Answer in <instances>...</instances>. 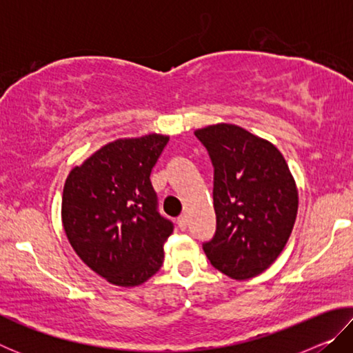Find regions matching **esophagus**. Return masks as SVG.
<instances>
[{
	"instance_id": "esophagus-1",
	"label": "esophagus",
	"mask_w": 353,
	"mask_h": 353,
	"mask_svg": "<svg viewBox=\"0 0 353 353\" xmlns=\"http://www.w3.org/2000/svg\"><path fill=\"white\" fill-rule=\"evenodd\" d=\"M177 225H179V229H181V230H185V229H187V225H188L187 214H181V216L177 218Z\"/></svg>"
}]
</instances>
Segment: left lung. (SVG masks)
I'll list each match as a JSON object with an SVG mask.
<instances>
[{"mask_svg":"<svg viewBox=\"0 0 353 353\" xmlns=\"http://www.w3.org/2000/svg\"><path fill=\"white\" fill-rule=\"evenodd\" d=\"M214 166L216 234L204 244L212 266L248 280L266 271L290 240L299 193L282 152L236 124L196 129Z\"/></svg>","mask_w":353,"mask_h":353,"instance_id":"1","label":"left lung"}]
</instances>
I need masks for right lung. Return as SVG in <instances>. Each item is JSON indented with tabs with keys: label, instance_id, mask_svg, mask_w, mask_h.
<instances>
[{
	"label": "right lung",
	"instance_id": "1",
	"mask_svg": "<svg viewBox=\"0 0 353 353\" xmlns=\"http://www.w3.org/2000/svg\"><path fill=\"white\" fill-rule=\"evenodd\" d=\"M168 140L148 134L110 141L65 181V235L79 259L112 285L139 286L163 265L172 223L157 212L149 176Z\"/></svg>",
	"mask_w": 353,
	"mask_h": 353
}]
</instances>
